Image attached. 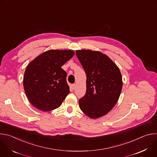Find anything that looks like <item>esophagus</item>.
<instances>
[{
	"label": "esophagus",
	"instance_id": "obj_1",
	"mask_svg": "<svg viewBox=\"0 0 157 157\" xmlns=\"http://www.w3.org/2000/svg\"><path fill=\"white\" fill-rule=\"evenodd\" d=\"M71 87H72V88H73V89H75V88H76V84H72V86H71Z\"/></svg>",
	"mask_w": 157,
	"mask_h": 157
}]
</instances>
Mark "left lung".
<instances>
[{
  "label": "left lung",
  "instance_id": "left-lung-1",
  "mask_svg": "<svg viewBox=\"0 0 157 157\" xmlns=\"http://www.w3.org/2000/svg\"><path fill=\"white\" fill-rule=\"evenodd\" d=\"M76 55L86 75V92L79 100V107L89 117L99 118L107 114L118 101L122 88L121 71L101 52L77 50Z\"/></svg>",
  "mask_w": 157,
  "mask_h": 157
}]
</instances>
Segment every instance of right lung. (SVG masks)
Segmentation results:
<instances>
[{
	"mask_svg": "<svg viewBox=\"0 0 157 157\" xmlns=\"http://www.w3.org/2000/svg\"><path fill=\"white\" fill-rule=\"evenodd\" d=\"M74 55L73 50H51L28 64L24 76V87L34 107L46 112L60 106L70 92L66 73L61 66Z\"/></svg>",
	"mask_w": 157,
	"mask_h": 157,
	"instance_id": "1",
	"label": "right lung"
}]
</instances>
